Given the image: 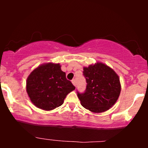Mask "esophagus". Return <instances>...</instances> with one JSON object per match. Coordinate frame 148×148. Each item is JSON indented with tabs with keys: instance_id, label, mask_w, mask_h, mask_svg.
Returning <instances> with one entry per match:
<instances>
[{
	"instance_id": "esophagus-1",
	"label": "esophagus",
	"mask_w": 148,
	"mask_h": 148,
	"mask_svg": "<svg viewBox=\"0 0 148 148\" xmlns=\"http://www.w3.org/2000/svg\"><path fill=\"white\" fill-rule=\"evenodd\" d=\"M71 82H72V84H73L75 86H76V83H75V79H73V80L71 81Z\"/></svg>"
}]
</instances>
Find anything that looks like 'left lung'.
<instances>
[{"label":"left lung","instance_id":"8db88e82","mask_svg":"<svg viewBox=\"0 0 148 148\" xmlns=\"http://www.w3.org/2000/svg\"><path fill=\"white\" fill-rule=\"evenodd\" d=\"M86 92H77L81 104L94 113L108 110L118 100L121 90L120 79L112 69L102 62L84 67Z\"/></svg>","mask_w":148,"mask_h":148}]
</instances>
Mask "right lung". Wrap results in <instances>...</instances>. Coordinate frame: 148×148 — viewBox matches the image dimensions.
I'll list each match as a JSON object with an SVG mask.
<instances>
[{"mask_svg":"<svg viewBox=\"0 0 148 148\" xmlns=\"http://www.w3.org/2000/svg\"><path fill=\"white\" fill-rule=\"evenodd\" d=\"M60 64L48 62L38 66L28 76L26 91L36 107L52 110L63 104L66 95L75 89L66 79Z\"/></svg>","mask_w":148,"mask_h":148,"instance_id":"obj_1","label":"right lung"}]
</instances>
